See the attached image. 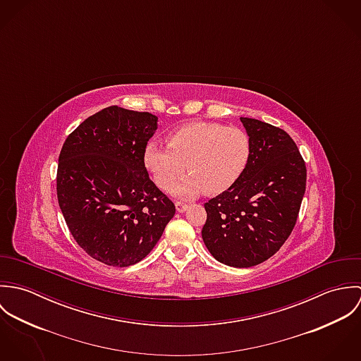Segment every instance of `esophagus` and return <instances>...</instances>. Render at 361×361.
<instances>
[{
  "label": "esophagus",
  "instance_id": "34e87169",
  "mask_svg": "<svg viewBox=\"0 0 361 361\" xmlns=\"http://www.w3.org/2000/svg\"><path fill=\"white\" fill-rule=\"evenodd\" d=\"M175 207H176V211H178V212H185L189 206H188L186 203H183V202H176Z\"/></svg>",
  "mask_w": 361,
  "mask_h": 361
}]
</instances>
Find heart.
<instances>
[{
    "label": "heart",
    "mask_w": 361,
    "mask_h": 361,
    "mask_svg": "<svg viewBox=\"0 0 361 361\" xmlns=\"http://www.w3.org/2000/svg\"><path fill=\"white\" fill-rule=\"evenodd\" d=\"M250 154L252 142L243 129L196 122L173 130L168 145L150 140L143 161L161 189L171 188L186 168L190 175L173 192L193 196L202 190L216 195L232 188L243 175Z\"/></svg>",
    "instance_id": "obj_1"
}]
</instances>
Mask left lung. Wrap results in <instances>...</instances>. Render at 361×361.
Returning a JSON list of instances; mask_svg holds the SVG:
<instances>
[{
	"mask_svg": "<svg viewBox=\"0 0 361 361\" xmlns=\"http://www.w3.org/2000/svg\"><path fill=\"white\" fill-rule=\"evenodd\" d=\"M240 121L252 142L249 164L232 188L204 204L202 236L219 262L247 268L274 256L292 233L307 169L283 129L253 118Z\"/></svg>",
	"mask_w": 361,
	"mask_h": 361,
	"instance_id": "1",
	"label": "left lung"
}]
</instances>
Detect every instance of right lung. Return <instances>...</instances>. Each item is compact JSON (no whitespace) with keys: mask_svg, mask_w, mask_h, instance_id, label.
Here are the masks:
<instances>
[{"mask_svg":"<svg viewBox=\"0 0 361 361\" xmlns=\"http://www.w3.org/2000/svg\"><path fill=\"white\" fill-rule=\"evenodd\" d=\"M157 121L111 105L85 119L61 149L58 204L76 243L106 265L142 261L175 215L143 161Z\"/></svg>","mask_w":361,"mask_h":361,"instance_id":"add662e5","label":"right lung"}]
</instances>
